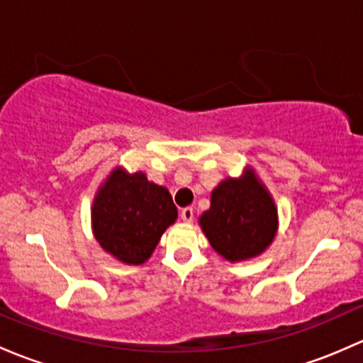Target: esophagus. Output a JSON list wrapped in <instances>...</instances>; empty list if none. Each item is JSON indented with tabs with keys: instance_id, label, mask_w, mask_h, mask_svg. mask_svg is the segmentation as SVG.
Returning <instances> with one entry per match:
<instances>
[{
	"instance_id": "obj_1",
	"label": "esophagus",
	"mask_w": 363,
	"mask_h": 363,
	"mask_svg": "<svg viewBox=\"0 0 363 363\" xmlns=\"http://www.w3.org/2000/svg\"><path fill=\"white\" fill-rule=\"evenodd\" d=\"M181 219L184 220V223H191L193 220V208L191 207H184L181 211Z\"/></svg>"
}]
</instances>
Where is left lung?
I'll use <instances>...</instances> for the list:
<instances>
[{
	"label": "left lung",
	"mask_w": 363,
	"mask_h": 363,
	"mask_svg": "<svg viewBox=\"0 0 363 363\" xmlns=\"http://www.w3.org/2000/svg\"><path fill=\"white\" fill-rule=\"evenodd\" d=\"M200 226L212 249L226 261H247L272 245L278 211L266 186L247 167L242 177L224 179L213 189Z\"/></svg>",
	"instance_id": "left-lung-1"
}]
</instances>
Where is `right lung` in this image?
I'll use <instances>...</instances> for the list:
<instances>
[{"instance_id":"right-lung-1","label":"right lung","mask_w":363,"mask_h":363,"mask_svg":"<svg viewBox=\"0 0 363 363\" xmlns=\"http://www.w3.org/2000/svg\"><path fill=\"white\" fill-rule=\"evenodd\" d=\"M177 219L169 189L146 174L116 167L99 188L91 205V230L108 254L125 264L151 257L165 230Z\"/></svg>"}]
</instances>
